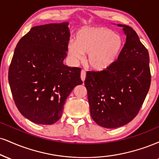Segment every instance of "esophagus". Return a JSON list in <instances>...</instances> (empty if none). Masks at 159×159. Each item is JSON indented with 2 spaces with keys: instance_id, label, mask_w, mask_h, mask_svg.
<instances>
[{
  "instance_id": "obj_1",
  "label": "esophagus",
  "mask_w": 159,
  "mask_h": 159,
  "mask_svg": "<svg viewBox=\"0 0 159 159\" xmlns=\"http://www.w3.org/2000/svg\"><path fill=\"white\" fill-rule=\"evenodd\" d=\"M81 78L83 81H85V78H86V72L84 70H82L81 72Z\"/></svg>"
}]
</instances>
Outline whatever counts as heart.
Segmentation results:
<instances>
[{
    "label": "heart",
    "instance_id": "b5f03b06",
    "mask_svg": "<svg viewBox=\"0 0 159 159\" xmlns=\"http://www.w3.org/2000/svg\"><path fill=\"white\" fill-rule=\"evenodd\" d=\"M121 35L103 26H86L80 29L76 41L68 44V54L74 62L82 61L88 54L87 64L93 70H107L117 61L123 48Z\"/></svg>",
    "mask_w": 159,
    "mask_h": 159
}]
</instances>
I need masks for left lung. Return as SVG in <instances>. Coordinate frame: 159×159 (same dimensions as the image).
Here are the masks:
<instances>
[{"mask_svg": "<svg viewBox=\"0 0 159 159\" xmlns=\"http://www.w3.org/2000/svg\"><path fill=\"white\" fill-rule=\"evenodd\" d=\"M117 26L126 35L118 60L106 70L87 72L84 81L91 117L105 128L131 121L139 113L151 82L147 49L133 28Z\"/></svg>", "mask_w": 159, "mask_h": 159, "instance_id": "left-lung-1", "label": "left lung"}]
</instances>
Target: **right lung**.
I'll use <instances>...</instances> for the list:
<instances>
[{
    "mask_svg": "<svg viewBox=\"0 0 159 159\" xmlns=\"http://www.w3.org/2000/svg\"><path fill=\"white\" fill-rule=\"evenodd\" d=\"M70 36L68 21L36 26L16 46L9 84L18 110L33 123L56 122L69 95L83 84L81 69L64 64Z\"/></svg>",
    "mask_w": 159,
    "mask_h": 159,
    "instance_id": "obj_1",
    "label": "right lung"
}]
</instances>
